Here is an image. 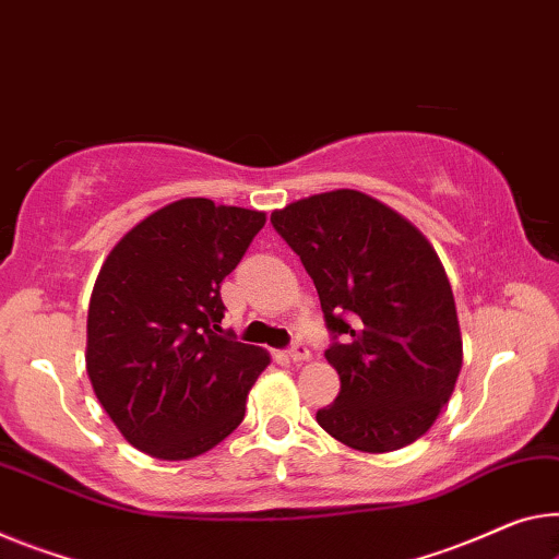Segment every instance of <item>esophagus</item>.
Listing matches in <instances>:
<instances>
[{"label": "esophagus", "instance_id": "obj_1", "mask_svg": "<svg viewBox=\"0 0 559 559\" xmlns=\"http://www.w3.org/2000/svg\"><path fill=\"white\" fill-rule=\"evenodd\" d=\"M287 355H289L292 362H307V359H309V349H307L305 342H295V345L289 347Z\"/></svg>", "mask_w": 559, "mask_h": 559}]
</instances>
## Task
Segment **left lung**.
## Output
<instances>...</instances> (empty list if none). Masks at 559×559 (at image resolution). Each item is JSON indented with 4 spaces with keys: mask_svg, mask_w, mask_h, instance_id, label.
<instances>
[{
    "mask_svg": "<svg viewBox=\"0 0 559 559\" xmlns=\"http://www.w3.org/2000/svg\"><path fill=\"white\" fill-rule=\"evenodd\" d=\"M270 219L312 277L334 334L324 357L337 369L340 394L317 409V423L359 452L419 440L462 369L457 307L435 247L357 190L305 197Z\"/></svg>",
    "mask_w": 559,
    "mask_h": 559,
    "instance_id": "left-lung-1",
    "label": "left lung"
}]
</instances>
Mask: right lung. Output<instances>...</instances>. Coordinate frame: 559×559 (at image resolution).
Instances as JSON below:
<instances>
[{
	"label": "right lung",
	"instance_id": "obj_1",
	"mask_svg": "<svg viewBox=\"0 0 559 559\" xmlns=\"http://www.w3.org/2000/svg\"><path fill=\"white\" fill-rule=\"evenodd\" d=\"M264 212L187 197L111 247L87 312V374L111 423L157 460H190L245 419L267 349L219 328V285Z\"/></svg>",
	"mask_w": 559,
	"mask_h": 559
}]
</instances>
